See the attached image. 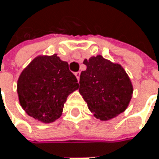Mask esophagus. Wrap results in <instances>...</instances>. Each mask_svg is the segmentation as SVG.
Segmentation results:
<instances>
[{
  "label": "esophagus",
  "mask_w": 159,
  "mask_h": 159,
  "mask_svg": "<svg viewBox=\"0 0 159 159\" xmlns=\"http://www.w3.org/2000/svg\"><path fill=\"white\" fill-rule=\"evenodd\" d=\"M75 76L77 77L78 80H80V71H78V72H75Z\"/></svg>",
  "instance_id": "esophagus-1"
}]
</instances>
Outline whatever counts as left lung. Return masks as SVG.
<instances>
[{
  "mask_svg": "<svg viewBox=\"0 0 159 159\" xmlns=\"http://www.w3.org/2000/svg\"><path fill=\"white\" fill-rule=\"evenodd\" d=\"M87 70L80 77L79 91L89 109L100 120H110L128 106L133 87L126 72L102 56L85 59Z\"/></svg>",
  "mask_w": 159,
  "mask_h": 159,
  "instance_id": "left-lung-1",
  "label": "left lung"
}]
</instances>
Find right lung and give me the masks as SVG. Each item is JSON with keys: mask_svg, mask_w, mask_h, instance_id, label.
I'll list each match as a JSON object with an SVG mask.
<instances>
[{"mask_svg": "<svg viewBox=\"0 0 159 159\" xmlns=\"http://www.w3.org/2000/svg\"><path fill=\"white\" fill-rule=\"evenodd\" d=\"M78 89V80L68 62L57 55L34 58L22 72L17 83L23 109L43 123L59 118L68 96Z\"/></svg>", "mask_w": 159, "mask_h": 159, "instance_id": "add662e5", "label": "right lung"}]
</instances>
